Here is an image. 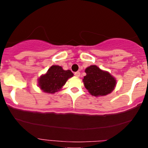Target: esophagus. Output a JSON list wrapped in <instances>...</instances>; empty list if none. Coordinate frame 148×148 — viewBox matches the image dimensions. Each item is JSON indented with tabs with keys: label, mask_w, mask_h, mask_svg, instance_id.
Segmentation results:
<instances>
[{
	"label": "esophagus",
	"mask_w": 148,
	"mask_h": 148,
	"mask_svg": "<svg viewBox=\"0 0 148 148\" xmlns=\"http://www.w3.org/2000/svg\"><path fill=\"white\" fill-rule=\"evenodd\" d=\"M80 74H81V73H80V72H76L74 73V75H75L76 77H79Z\"/></svg>",
	"instance_id": "esophagus-1"
}]
</instances>
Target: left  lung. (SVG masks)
<instances>
[{
	"instance_id": "left-lung-1",
	"label": "left lung",
	"mask_w": 148,
	"mask_h": 148,
	"mask_svg": "<svg viewBox=\"0 0 148 148\" xmlns=\"http://www.w3.org/2000/svg\"><path fill=\"white\" fill-rule=\"evenodd\" d=\"M86 76L83 79L84 86L91 95L105 96L110 94L116 86V79L107 71L97 65H90L85 69Z\"/></svg>"
}]
</instances>
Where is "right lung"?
<instances>
[{
    "instance_id": "add662e5",
    "label": "right lung",
    "mask_w": 148,
    "mask_h": 148,
    "mask_svg": "<svg viewBox=\"0 0 148 148\" xmlns=\"http://www.w3.org/2000/svg\"><path fill=\"white\" fill-rule=\"evenodd\" d=\"M74 74L70 70H64L61 66L52 65L45 74L39 77L38 86L45 92L54 94L62 89L67 81Z\"/></svg>"
}]
</instances>
